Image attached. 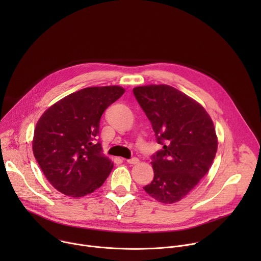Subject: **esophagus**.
<instances>
[{
	"label": "esophagus",
	"instance_id": "esophagus-1",
	"mask_svg": "<svg viewBox=\"0 0 261 261\" xmlns=\"http://www.w3.org/2000/svg\"><path fill=\"white\" fill-rule=\"evenodd\" d=\"M127 162H128L129 164H137V163L139 162V160H138V158L133 157V158H131V159H128Z\"/></svg>",
	"mask_w": 261,
	"mask_h": 261
}]
</instances>
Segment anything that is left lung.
<instances>
[{
    "label": "left lung",
    "mask_w": 261,
    "mask_h": 261,
    "mask_svg": "<svg viewBox=\"0 0 261 261\" xmlns=\"http://www.w3.org/2000/svg\"><path fill=\"white\" fill-rule=\"evenodd\" d=\"M133 94L163 145L152 156L154 179L143 189L161 203L177 202L195 188L215 159L213 121L198 102L170 86L136 87Z\"/></svg>",
    "instance_id": "left-lung-1"
}]
</instances>
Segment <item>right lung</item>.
<instances>
[{
    "label": "right lung",
    "mask_w": 261,
    "mask_h": 261,
    "mask_svg": "<svg viewBox=\"0 0 261 261\" xmlns=\"http://www.w3.org/2000/svg\"><path fill=\"white\" fill-rule=\"evenodd\" d=\"M125 90L92 87L50 106L36 125L33 153L48 181L61 193L82 197L100 188L114 168L98 139L105 109Z\"/></svg>",
    "instance_id": "right-lung-1"
}]
</instances>
